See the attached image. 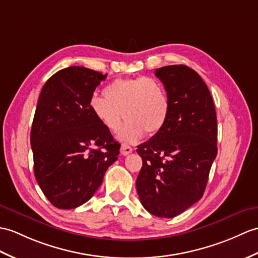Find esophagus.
Listing matches in <instances>:
<instances>
[{
    "label": "esophagus",
    "mask_w": 258,
    "mask_h": 258,
    "mask_svg": "<svg viewBox=\"0 0 258 258\" xmlns=\"http://www.w3.org/2000/svg\"><path fill=\"white\" fill-rule=\"evenodd\" d=\"M132 152H133V148H132L130 145H127V144H123L121 146V154L123 156H126V155L131 154Z\"/></svg>",
    "instance_id": "obj_1"
}]
</instances>
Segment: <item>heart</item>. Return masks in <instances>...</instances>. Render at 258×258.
<instances>
[{"label": "heart", "mask_w": 258, "mask_h": 258, "mask_svg": "<svg viewBox=\"0 0 258 258\" xmlns=\"http://www.w3.org/2000/svg\"><path fill=\"white\" fill-rule=\"evenodd\" d=\"M103 97L90 101L95 118L110 132L118 133V140L135 143L145 135L154 136L165 127L170 113V102L165 86L145 76L117 79L111 82Z\"/></svg>", "instance_id": "1"}]
</instances>
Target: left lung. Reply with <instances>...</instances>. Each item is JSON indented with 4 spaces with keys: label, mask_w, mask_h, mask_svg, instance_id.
<instances>
[{
    "label": "left lung",
    "mask_w": 258,
    "mask_h": 258,
    "mask_svg": "<svg viewBox=\"0 0 258 258\" xmlns=\"http://www.w3.org/2000/svg\"><path fill=\"white\" fill-rule=\"evenodd\" d=\"M155 76L168 93L170 113L165 127L137 146L143 166L136 190L149 213L173 218L205 192L218 154L217 115L211 93L194 69L166 66Z\"/></svg>",
    "instance_id": "1"
}]
</instances>
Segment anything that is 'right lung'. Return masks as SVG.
Segmentation results:
<instances>
[{
    "instance_id": "add662e5",
    "label": "right lung",
    "mask_w": 258,
    "mask_h": 258,
    "mask_svg": "<svg viewBox=\"0 0 258 258\" xmlns=\"http://www.w3.org/2000/svg\"><path fill=\"white\" fill-rule=\"evenodd\" d=\"M107 75L73 66L46 81L31 131L34 173L52 206L75 209L91 199L121 145L90 109Z\"/></svg>"
}]
</instances>
